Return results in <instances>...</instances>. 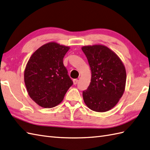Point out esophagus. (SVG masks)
<instances>
[{
    "label": "esophagus",
    "mask_w": 150,
    "mask_h": 150,
    "mask_svg": "<svg viewBox=\"0 0 150 150\" xmlns=\"http://www.w3.org/2000/svg\"><path fill=\"white\" fill-rule=\"evenodd\" d=\"M78 81H79V80L77 79H74V80H73V82H74V85H76V84L78 83Z\"/></svg>",
    "instance_id": "34e87169"
}]
</instances>
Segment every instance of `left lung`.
Wrapping results in <instances>:
<instances>
[{
	"instance_id": "8db88e82",
	"label": "left lung",
	"mask_w": 150,
	"mask_h": 150,
	"mask_svg": "<svg viewBox=\"0 0 150 150\" xmlns=\"http://www.w3.org/2000/svg\"><path fill=\"white\" fill-rule=\"evenodd\" d=\"M82 50L91 71L89 86L82 93L83 101L94 112H108L124 94L127 78L124 64L116 53L104 45L83 46Z\"/></svg>"
}]
</instances>
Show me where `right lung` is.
Instances as JSON below:
<instances>
[{
    "instance_id": "1",
    "label": "right lung",
    "mask_w": 150,
    "mask_h": 150,
    "mask_svg": "<svg viewBox=\"0 0 150 150\" xmlns=\"http://www.w3.org/2000/svg\"><path fill=\"white\" fill-rule=\"evenodd\" d=\"M69 46L55 42L42 45L26 65L24 81L32 100L43 108H53L63 100L73 84L63 64Z\"/></svg>"
}]
</instances>
